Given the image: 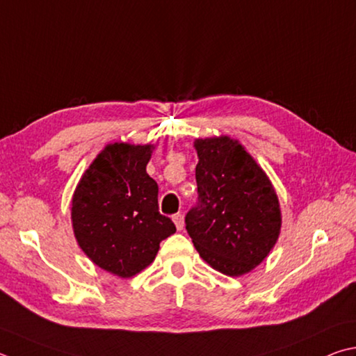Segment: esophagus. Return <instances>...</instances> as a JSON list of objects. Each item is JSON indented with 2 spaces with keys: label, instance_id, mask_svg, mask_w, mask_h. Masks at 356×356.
<instances>
[{
  "label": "esophagus",
  "instance_id": "esophagus-1",
  "mask_svg": "<svg viewBox=\"0 0 356 356\" xmlns=\"http://www.w3.org/2000/svg\"><path fill=\"white\" fill-rule=\"evenodd\" d=\"M172 221H174V224H176L177 230H184L185 222H184V215H182V213H176V215H172Z\"/></svg>",
  "mask_w": 356,
  "mask_h": 356
}]
</instances>
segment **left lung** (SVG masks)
I'll return each mask as SVG.
<instances>
[{
	"mask_svg": "<svg viewBox=\"0 0 356 356\" xmlns=\"http://www.w3.org/2000/svg\"><path fill=\"white\" fill-rule=\"evenodd\" d=\"M197 202L186 232L213 269L238 277L258 266L280 234L279 199L269 179L238 141L196 140Z\"/></svg>",
	"mask_w": 356,
	"mask_h": 356,
	"instance_id": "1",
	"label": "left lung"
}]
</instances>
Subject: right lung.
<instances>
[{
	"instance_id": "right-lung-1",
	"label": "right lung",
	"mask_w": 356,
	"mask_h": 356,
	"mask_svg": "<svg viewBox=\"0 0 356 356\" xmlns=\"http://www.w3.org/2000/svg\"><path fill=\"white\" fill-rule=\"evenodd\" d=\"M152 146L108 145L83 172L71 219L90 260L122 279L154 261L176 225L159 211V185L146 172Z\"/></svg>"
}]
</instances>
